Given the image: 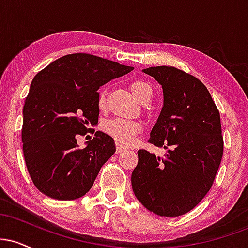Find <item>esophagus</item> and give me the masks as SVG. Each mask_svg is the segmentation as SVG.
I'll return each instance as SVG.
<instances>
[{"mask_svg": "<svg viewBox=\"0 0 248 248\" xmlns=\"http://www.w3.org/2000/svg\"><path fill=\"white\" fill-rule=\"evenodd\" d=\"M115 146H116V153H118V154H120V153L124 152V150H126V148H124V147H122L120 143H118V142H116V144H115Z\"/></svg>", "mask_w": 248, "mask_h": 248, "instance_id": "obj_1", "label": "esophagus"}]
</instances>
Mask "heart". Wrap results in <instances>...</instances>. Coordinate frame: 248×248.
<instances>
[{"label": "heart", "mask_w": 248, "mask_h": 248, "mask_svg": "<svg viewBox=\"0 0 248 248\" xmlns=\"http://www.w3.org/2000/svg\"><path fill=\"white\" fill-rule=\"evenodd\" d=\"M129 88L132 91L133 95L140 102H144L147 100L149 101L152 99L153 90L147 82L142 80L133 81L129 85ZM98 104L100 108L105 107V105H106V92L105 91H102L100 95H99ZM102 129H104L105 133L118 141L119 143L130 144L134 138L141 133L142 126L141 124L136 121L124 120V119H112V120L104 122Z\"/></svg>", "instance_id": "obj_1"}]
</instances>
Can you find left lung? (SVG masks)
<instances>
[{
    "mask_svg": "<svg viewBox=\"0 0 248 248\" xmlns=\"http://www.w3.org/2000/svg\"><path fill=\"white\" fill-rule=\"evenodd\" d=\"M163 90V107L149 142L168 149L163 158L144 149L132 172L136 198L162 217L192 210L215 181L224 142L219 110L205 85L172 66L142 70Z\"/></svg>",
    "mask_w": 248,
    "mask_h": 248,
    "instance_id": "left-lung-1",
    "label": "left lung"
}]
</instances>
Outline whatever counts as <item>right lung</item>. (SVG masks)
Masks as SVG:
<instances>
[{
    "instance_id": "obj_1",
    "label": "right lung",
    "mask_w": 248,
    "mask_h": 248,
    "mask_svg": "<svg viewBox=\"0 0 248 248\" xmlns=\"http://www.w3.org/2000/svg\"><path fill=\"white\" fill-rule=\"evenodd\" d=\"M132 70L88 53H72L35 76L23 107L22 142L28 171L39 191L59 201L90 191L115 153L114 140L98 130L79 149L77 138L98 124L100 86Z\"/></svg>"
}]
</instances>
